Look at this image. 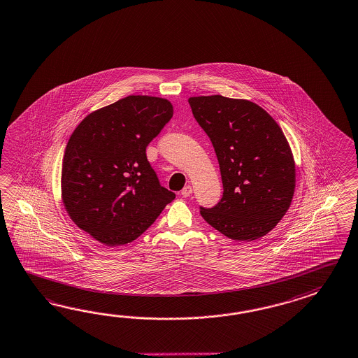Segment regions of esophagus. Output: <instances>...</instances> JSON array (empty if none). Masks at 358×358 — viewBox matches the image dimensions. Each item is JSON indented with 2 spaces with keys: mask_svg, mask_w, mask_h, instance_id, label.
<instances>
[{
  "mask_svg": "<svg viewBox=\"0 0 358 358\" xmlns=\"http://www.w3.org/2000/svg\"><path fill=\"white\" fill-rule=\"evenodd\" d=\"M191 194H192V187H191L190 185L185 186V187L182 189V191H181V195H182L183 198H187V196H190Z\"/></svg>",
  "mask_w": 358,
  "mask_h": 358,
  "instance_id": "esophagus-1",
  "label": "esophagus"
}]
</instances>
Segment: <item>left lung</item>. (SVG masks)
Wrapping results in <instances>:
<instances>
[{
    "label": "left lung",
    "mask_w": 358,
    "mask_h": 358,
    "mask_svg": "<svg viewBox=\"0 0 358 358\" xmlns=\"http://www.w3.org/2000/svg\"><path fill=\"white\" fill-rule=\"evenodd\" d=\"M189 103L212 141L222 177V198L213 208L200 207V215L232 240L262 238L284 217L294 194V158L281 128L248 100L198 96Z\"/></svg>",
    "instance_id": "8db88e82"
}]
</instances>
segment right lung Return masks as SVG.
<instances>
[{
    "label": "right lung",
    "mask_w": 358,
    "mask_h": 358,
    "mask_svg": "<svg viewBox=\"0 0 358 358\" xmlns=\"http://www.w3.org/2000/svg\"><path fill=\"white\" fill-rule=\"evenodd\" d=\"M172 115L166 99L131 95L88 114L74 129L64 152V207L97 241H134L176 198L146 158Z\"/></svg>",
    "instance_id": "obj_1"
}]
</instances>
